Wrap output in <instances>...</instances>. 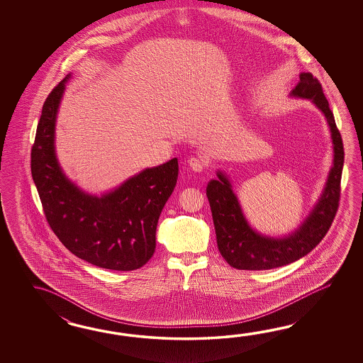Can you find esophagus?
Listing matches in <instances>:
<instances>
[{
  "instance_id": "34e87169",
  "label": "esophagus",
  "mask_w": 363,
  "mask_h": 363,
  "mask_svg": "<svg viewBox=\"0 0 363 363\" xmlns=\"http://www.w3.org/2000/svg\"><path fill=\"white\" fill-rule=\"evenodd\" d=\"M188 164H189L191 170L194 171V172H201V171L205 169L206 162H205L202 158H200V157H192V158H189Z\"/></svg>"
}]
</instances>
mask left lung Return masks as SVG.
Segmentation results:
<instances>
[{"label": "left lung", "mask_w": 363, "mask_h": 363, "mask_svg": "<svg viewBox=\"0 0 363 363\" xmlns=\"http://www.w3.org/2000/svg\"><path fill=\"white\" fill-rule=\"evenodd\" d=\"M289 96L311 101L325 116L333 147L331 170L310 214L294 232L278 238L263 235L250 225L235 194L231 180L223 171H216L218 178L210 180L206 186L216 244L227 263L239 270H270L305 257L325 236L339 208L344 147L322 85L310 72H301L300 82Z\"/></svg>", "instance_id": "left-lung-1"}]
</instances>
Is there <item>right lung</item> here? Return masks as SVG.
Listing matches in <instances>:
<instances>
[{"mask_svg": "<svg viewBox=\"0 0 363 363\" xmlns=\"http://www.w3.org/2000/svg\"><path fill=\"white\" fill-rule=\"evenodd\" d=\"M71 74L44 102L31 150L32 179L48 223L80 259L102 269L138 270L155 250V231L178 180V158L140 171L101 196L84 192L62 170L55 123Z\"/></svg>", "mask_w": 363, "mask_h": 363, "instance_id": "add662e5", "label": "right lung"}]
</instances>
